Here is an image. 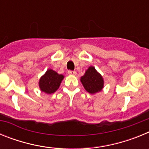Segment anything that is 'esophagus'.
<instances>
[{"label":"esophagus","mask_w":149,"mask_h":149,"mask_svg":"<svg viewBox=\"0 0 149 149\" xmlns=\"http://www.w3.org/2000/svg\"><path fill=\"white\" fill-rule=\"evenodd\" d=\"M68 74H70V75H75L77 72L75 71H68Z\"/></svg>","instance_id":"1"}]
</instances>
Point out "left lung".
I'll use <instances>...</instances> for the list:
<instances>
[{
    "instance_id": "1",
    "label": "left lung",
    "mask_w": 149,
    "mask_h": 149,
    "mask_svg": "<svg viewBox=\"0 0 149 149\" xmlns=\"http://www.w3.org/2000/svg\"><path fill=\"white\" fill-rule=\"evenodd\" d=\"M84 89L91 94H95L102 90L104 87V79L93 66L89 67L84 75L81 77Z\"/></svg>"
}]
</instances>
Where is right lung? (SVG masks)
<instances>
[{
  "instance_id": "obj_1",
  "label": "right lung",
  "mask_w": 149,
  "mask_h": 149,
  "mask_svg": "<svg viewBox=\"0 0 149 149\" xmlns=\"http://www.w3.org/2000/svg\"><path fill=\"white\" fill-rule=\"evenodd\" d=\"M63 78L64 76L63 74H59L55 71L48 69L39 80V88L42 92H44L47 94H52L60 87Z\"/></svg>"
}]
</instances>
